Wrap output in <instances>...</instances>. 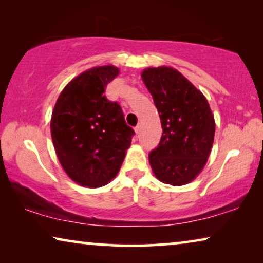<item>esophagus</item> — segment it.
<instances>
[{
  "mask_svg": "<svg viewBox=\"0 0 263 263\" xmlns=\"http://www.w3.org/2000/svg\"><path fill=\"white\" fill-rule=\"evenodd\" d=\"M140 132H141V125L138 124L135 127V133H136V134H140Z\"/></svg>",
  "mask_w": 263,
  "mask_h": 263,
  "instance_id": "34e87169",
  "label": "esophagus"
}]
</instances>
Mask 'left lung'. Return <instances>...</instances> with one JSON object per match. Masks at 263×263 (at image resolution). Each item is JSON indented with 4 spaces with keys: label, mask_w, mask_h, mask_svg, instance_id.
Listing matches in <instances>:
<instances>
[{
    "label": "left lung",
    "mask_w": 263,
    "mask_h": 263,
    "mask_svg": "<svg viewBox=\"0 0 263 263\" xmlns=\"http://www.w3.org/2000/svg\"><path fill=\"white\" fill-rule=\"evenodd\" d=\"M141 78L163 128L159 145L148 154L153 174L165 184H186L202 170L213 146L215 122L210 104L174 68H147Z\"/></svg>",
    "instance_id": "8db88e82"
}]
</instances>
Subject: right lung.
I'll return each mask as SVG.
<instances>
[{"mask_svg":"<svg viewBox=\"0 0 263 263\" xmlns=\"http://www.w3.org/2000/svg\"><path fill=\"white\" fill-rule=\"evenodd\" d=\"M120 70L95 67L61 92L51 116V138L63 170L80 185L98 188L120 171L135 134L120 104L104 96Z\"/></svg>","mask_w":263,"mask_h":263,"instance_id":"1","label":"right lung"}]
</instances>
